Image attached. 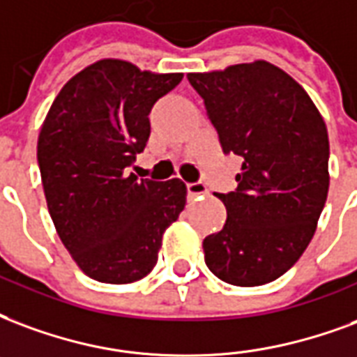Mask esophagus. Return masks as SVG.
Instances as JSON below:
<instances>
[{
  "label": "esophagus",
  "mask_w": 357,
  "mask_h": 357,
  "mask_svg": "<svg viewBox=\"0 0 357 357\" xmlns=\"http://www.w3.org/2000/svg\"><path fill=\"white\" fill-rule=\"evenodd\" d=\"M206 192H208V187L202 181L187 183V195H189V199H197V197H202Z\"/></svg>",
  "instance_id": "34e87169"
}]
</instances>
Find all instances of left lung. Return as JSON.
Returning <instances> with one entry per match:
<instances>
[{"mask_svg": "<svg viewBox=\"0 0 357 357\" xmlns=\"http://www.w3.org/2000/svg\"><path fill=\"white\" fill-rule=\"evenodd\" d=\"M187 79L223 151L244 158L238 187L215 195L227 221L202 242L206 265L232 286L268 284L303 255L326 204V123L305 89L265 60Z\"/></svg>", "mask_w": 357, "mask_h": 357, "instance_id": "obj_1", "label": "left lung"}]
</instances>
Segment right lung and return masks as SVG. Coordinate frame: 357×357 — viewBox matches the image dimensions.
I'll use <instances>...</instances> for the list:
<instances>
[{
  "mask_svg": "<svg viewBox=\"0 0 357 357\" xmlns=\"http://www.w3.org/2000/svg\"><path fill=\"white\" fill-rule=\"evenodd\" d=\"M181 79L105 58L73 75L47 113L38 139L45 199L62 244L92 280L147 276L185 208L181 179L125 174L149 139L151 107Z\"/></svg>",
  "mask_w": 357,
  "mask_h": 357,
  "instance_id": "right-lung-1",
  "label": "right lung"
}]
</instances>
